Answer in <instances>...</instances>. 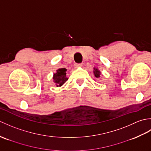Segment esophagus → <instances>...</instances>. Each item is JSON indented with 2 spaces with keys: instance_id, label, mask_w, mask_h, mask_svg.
<instances>
[{
  "instance_id": "34e87169",
  "label": "esophagus",
  "mask_w": 151,
  "mask_h": 151,
  "mask_svg": "<svg viewBox=\"0 0 151 151\" xmlns=\"http://www.w3.org/2000/svg\"><path fill=\"white\" fill-rule=\"evenodd\" d=\"M82 63H75V67L76 68V67H82Z\"/></svg>"
}]
</instances>
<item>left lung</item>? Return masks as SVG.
<instances>
[{
  "instance_id": "8db88e82",
  "label": "left lung",
  "mask_w": 151,
  "mask_h": 151,
  "mask_svg": "<svg viewBox=\"0 0 151 151\" xmlns=\"http://www.w3.org/2000/svg\"><path fill=\"white\" fill-rule=\"evenodd\" d=\"M94 75L95 76V77L97 78H99L100 77V74H101V72L99 71V70L97 69H95L94 68Z\"/></svg>"
}]
</instances>
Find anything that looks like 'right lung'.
Segmentation results:
<instances>
[{
    "mask_svg": "<svg viewBox=\"0 0 151 151\" xmlns=\"http://www.w3.org/2000/svg\"><path fill=\"white\" fill-rule=\"evenodd\" d=\"M66 70L67 69L65 68L59 69L56 70V73L54 74V82L56 83L57 87L62 86L68 80L66 77Z\"/></svg>",
    "mask_w": 151,
    "mask_h": 151,
    "instance_id": "right-lung-1",
    "label": "right lung"
}]
</instances>
